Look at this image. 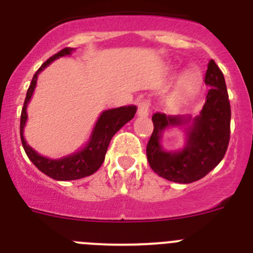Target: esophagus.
<instances>
[{"label": "esophagus", "instance_id": "obj_1", "mask_svg": "<svg viewBox=\"0 0 253 253\" xmlns=\"http://www.w3.org/2000/svg\"><path fill=\"white\" fill-rule=\"evenodd\" d=\"M149 115V101L148 100H142L138 104V116L146 118Z\"/></svg>", "mask_w": 253, "mask_h": 253}]
</instances>
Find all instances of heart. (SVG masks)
I'll return each instance as SVG.
<instances>
[{"label": "heart", "instance_id": "b5f03b06", "mask_svg": "<svg viewBox=\"0 0 253 253\" xmlns=\"http://www.w3.org/2000/svg\"><path fill=\"white\" fill-rule=\"evenodd\" d=\"M199 84V73L195 71H187L181 76L180 82H178V90L181 95H190L196 90Z\"/></svg>", "mask_w": 253, "mask_h": 253}]
</instances>
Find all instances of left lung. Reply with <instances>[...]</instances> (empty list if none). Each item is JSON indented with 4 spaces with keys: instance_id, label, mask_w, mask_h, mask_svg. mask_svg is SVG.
<instances>
[{
    "instance_id": "obj_1",
    "label": "left lung",
    "mask_w": 253,
    "mask_h": 253,
    "mask_svg": "<svg viewBox=\"0 0 253 253\" xmlns=\"http://www.w3.org/2000/svg\"><path fill=\"white\" fill-rule=\"evenodd\" d=\"M205 84H209L207 101L200 115L167 116L156 113L152 116L153 133L147 144L149 166L158 176L178 184H190L207 176L223 160L231 137V104L224 76L213 59L208 64ZM192 123L187 147L182 151L167 152L160 146L165 128Z\"/></svg>"
}]
</instances>
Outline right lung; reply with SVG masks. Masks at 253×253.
Masks as SVG:
<instances>
[{
    "label": "right lung",
    "instance_id": "add662e5",
    "mask_svg": "<svg viewBox=\"0 0 253 253\" xmlns=\"http://www.w3.org/2000/svg\"><path fill=\"white\" fill-rule=\"evenodd\" d=\"M73 48L62 49L60 51H58L57 54L44 62L42 67L38 69L33 80H31L28 92H26L25 102H24V107L21 110V119H20V137H21L22 147L25 149L26 156L43 173L58 181L78 180V178L86 177V176L95 173L104 162L107 147L110 144V140L114 137V134L122 126H124L129 120L133 119L135 111H137L135 106L116 107V109L104 111L96 123L90 140L86 146L81 151H78L77 153H73L71 156L60 158V160H50V158L43 157L31 148L26 143V140L24 139V126H25L26 119H28L26 107H28V102L30 101L35 86H37L38 75L45 67H48L53 60L59 57H63V55L71 54Z\"/></svg>",
    "mask_w": 253,
    "mask_h": 253
}]
</instances>
